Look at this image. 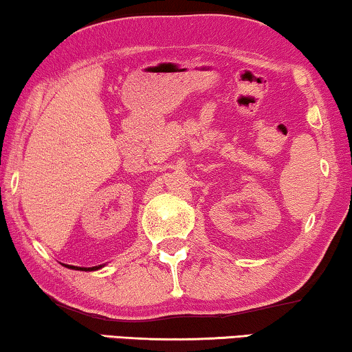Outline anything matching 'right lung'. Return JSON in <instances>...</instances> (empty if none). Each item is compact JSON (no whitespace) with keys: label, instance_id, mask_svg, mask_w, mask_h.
<instances>
[{"label":"right lung","instance_id":"1","mask_svg":"<svg viewBox=\"0 0 352 352\" xmlns=\"http://www.w3.org/2000/svg\"><path fill=\"white\" fill-rule=\"evenodd\" d=\"M70 269H76V271H96V269H99L100 266H94V267H76V266H67Z\"/></svg>","mask_w":352,"mask_h":352}]
</instances>
